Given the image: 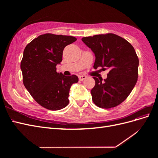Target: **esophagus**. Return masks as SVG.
I'll return each mask as SVG.
<instances>
[{"mask_svg": "<svg viewBox=\"0 0 158 158\" xmlns=\"http://www.w3.org/2000/svg\"><path fill=\"white\" fill-rule=\"evenodd\" d=\"M86 78H87V76H85V75L79 76V80L80 81H83L84 79H85Z\"/></svg>", "mask_w": 158, "mask_h": 158, "instance_id": "obj_1", "label": "esophagus"}]
</instances>
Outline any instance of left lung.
Masks as SVG:
<instances>
[{
	"mask_svg": "<svg viewBox=\"0 0 158 158\" xmlns=\"http://www.w3.org/2000/svg\"><path fill=\"white\" fill-rule=\"evenodd\" d=\"M82 41L95 54L94 68L109 69L107 78L95 81L91 90L94 103L99 107H116L127 98L138 80V56L132 45L114 33L85 37Z\"/></svg>",
	"mask_w": 158,
	"mask_h": 158,
	"instance_id": "left-lung-1",
	"label": "left lung"
}]
</instances>
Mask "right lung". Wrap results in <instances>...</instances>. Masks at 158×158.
<instances>
[{
	"label": "right lung",
	"mask_w": 158,
	"mask_h": 158,
	"mask_svg": "<svg viewBox=\"0 0 158 158\" xmlns=\"http://www.w3.org/2000/svg\"><path fill=\"white\" fill-rule=\"evenodd\" d=\"M76 41L73 36L46 33L28 44L23 51L20 68L23 83L35 101L47 109L56 111L69 103L71 85L77 76L56 73L64 47Z\"/></svg>",
	"instance_id": "obj_1"
}]
</instances>
